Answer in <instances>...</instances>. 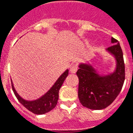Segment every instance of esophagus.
<instances>
[{
	"instance_id": "esophagus-1",
	"label": "esophagus",
	"mask_w": 133,
	"mask_h": 133,
	"mask_svg": "<svg viewBox=\"0 0 133 133\" xmlns=\"http://www.w3.org/2000/svg\"><path fill=\"white\" fill-rule=\"evenodd\" d=\"M77 70H78V67L76 66V65H72V66L70 67V71L72 73V74H75V73H76Z\"/></svg>"
}]
</instances>
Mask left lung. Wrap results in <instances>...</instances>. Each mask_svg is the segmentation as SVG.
Masks as SVG:
<instances>
[{"label": "left lung", "mask_w": 133, "mask_h": 133, "mask_svg": "<svg viewBox=\"0 0 133 133\" xmlns=\"http://www.w3.org/2000/svg\"><path fill=\"white\" fill-rule=\"evenodd\" d=\"M111 46L105 51L116 61L114 70L101 75L90 63H80L76 72L78 83V96L84 107L92 110H101L108 107L116 99L122 88L125 72L123 53L119 41L111 38Z\"/></svg>", "instance_id": "left-lung-1"}]
</instances>
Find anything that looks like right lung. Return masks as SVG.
<instances>
[{"mask_svg":"<svg viewBox=\"0 0 133 133\" xmlns=\"http://www.w3.org/2000/svg\"><path fill=\"white\" fill-rule=\"evenodd\" d=\"M68 69H67L59 76L47 92H46L44 95L34 101H27L23 99L17 93L16 89H14L13 83L11 82L12 89L18 101L28 110L32 112L35 114H44L55 108L59 98V90L63 85V82L68 76Z\"/></svg>","mask_w":133,"mask_h":133,"instance_id":"obj_1","label":"right lung"}]
</instances>
